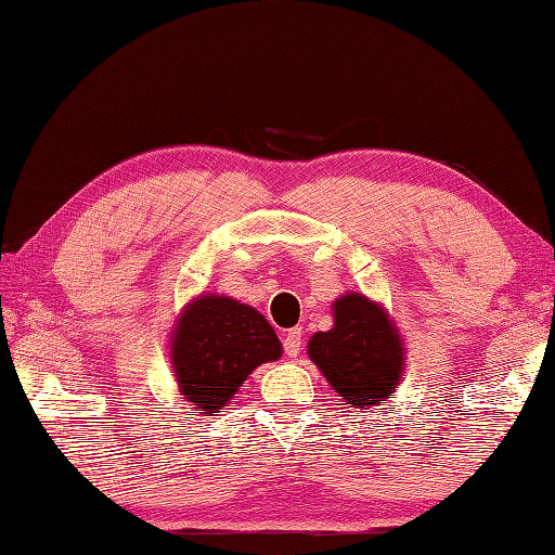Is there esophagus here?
<instances>
[{"label": "esophagus", "mask_w": 555, "mask_h": 555, "mask_svg": "<svg viewBox=\"0 0 555 555\" xmlns=\"http://www.w3.org/2000/svg\"><path fill=\"white\" fill-rule=\"evenodd\" d=\"M300 327H293L284 336V351L288 358H296L300 353Z\"/></svg>", "instance_id": "esophagus-1"}]
</instances>
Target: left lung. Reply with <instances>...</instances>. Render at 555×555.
Masks as SVG:
<instances>
[{"instance_id":"left-lung-1","label":"left lung","mask_w":555,"mask_h":555,"mask_svg":"<svg viewBox=\"0 0 555 555\" xmlns=\"http://www.w3.org/2000/svg\"><path fill=\"white\" fill-rule=\"evenodd\" d=\"M332 312V330L310 336V361L353 409L387 404L406 365V346L395 320L383 302L358 291L336 298Z\"/></svg>"}]
</instances>
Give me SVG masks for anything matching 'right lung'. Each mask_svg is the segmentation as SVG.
<instances>
[{
  "label": "right lung",
  "mask_w": 555,
  "mask_h": 555,
  "mask_svg": "<svg viewBox=\"0 0 555 555\" xmlns=\"http://www.w3.org/2000/svg\"><path fill=\"white\" fill-rule=\"evenodd\" d=\"M168 349L178 392L199 416L219 414L257 365L284 351L262 312L219 293H202L180 310Z\"/></svg>",
  "instance_id": "right-lung-1"
}]
</instances>
